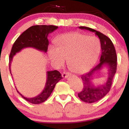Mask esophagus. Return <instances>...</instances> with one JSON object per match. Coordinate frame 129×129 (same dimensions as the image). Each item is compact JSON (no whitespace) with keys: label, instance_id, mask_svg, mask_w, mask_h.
<instances>
[{"label":"esophagus","instance_id":"obj_1","mask_svg":"<svg viewBox=\"0 0 129 129\" xmlns=\"http://www.w3.org/2000/svg\"><path fill=\"white\" fill-rule=\"evenodd\" d=\"M69 75H70V73H69V72H63L62 75V76L64 78H67Z\"/></svg>","mask_w":129,"mask_h":129}]
</instances>
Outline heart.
Instances as JSON below:
<instances>
[{
    "label": "heart",
    "mask_w": 129,
    "mask_h": 129,
    "mask_svg": "<svg viewBox=\"0 0 129 129\" xmlns=\"http://www.w3.org/2000/svg\"><path fill=\"white\" fill-rule=\"evenodd\" d=\"M56 47H50V59L57 67H61L67 59L69 68L73 72L82 73L91 69L100 55L101 44L94 36L77 33L65 34L56 41Z\"/></svg>",
    "instance_id": "obj_1"
}]
</instances>
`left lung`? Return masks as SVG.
<instances>
[{"label": "left lung", "mask_w": 129, "mask_h": 129, "mask_svg": "<svg viewBox=\"0 0 129 129\" xmlns=\"http://www.w3.org/2000/svg\"><path fill=\"white\" fill-rule=\"evenodd\" d=\"M80 29H87L94 32L100 38L101 46V56L100 62L88 73L81 76L83 82V88L78 93V97L82 101L93 103L98 101L104 97L110 91L113 77L116 72L117 56L116 50L112 41L104 34L95 29L86 26H79ZM103 66H107L108 75L105 83L95 86L91 82L95 73L99 71Z\"/></svg>", "instance_id": "1"}]
</instances>
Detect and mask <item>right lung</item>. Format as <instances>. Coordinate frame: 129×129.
<instances>
[{"instance_id":"obj_1","label":"right lung","mask_w":129,"mask_h":129,"mask_svg":"<svg viewBox=\"0 0 129 129\" xmlns=\"http://www.w3.org/2000/svg\"><path fill=\"white\" fill-rule=\"evenodd\" d=\"M57 28L58 26L54 25H34L22 33L14 42L10 54L9 67L11 75V63L13 57L16 53L27 47H32L46 53L49 44V41L47 38L48 34L53 32ZM61 79H62V77L58 71H49L47 72V81L44 89L39 95L34 98H26L20 94L17 90V91L29 103L38 104L44 103L48 98L56 84Z\"/></svg>"}]
</instances>
